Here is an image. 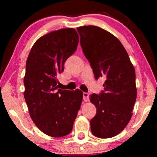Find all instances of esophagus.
<instances>
[{
	"label": "esophagus",
	"instance_id": "34e87169",
	"mask_svg": "<svg viewBox=\"0 0 157 157\" xmlns=\"http://www.w3.org/2000/svg\"><path fill=\"white\" fill-rule=\"evenodd\" d=\"M83 100L85 102H88L89 100V95L88 93H83Z\"/></svg>",
	"mask_w": 157,
	"mask_h": 157
}]
</instances>
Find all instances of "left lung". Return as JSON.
Segmentation results:
<instances>
[{"instance_id": "1", "label": "left lung", "mask_w": 157, "mask_h": 157, "mask_svg": "<svg viewBox=\"0 0 157 157\" xmlns=\"http://www.w3.org/2000/svg\"><path fill=\"white\" fill-rule=\"evenodd\" d=\"M77 30L95 79H105L104 90L90 96L97 109L90 122L91 132L101 139L113 137L132 118L137 95L134 68L123 44L112 34L94 25Z\"/></svg>"}]
</instances>
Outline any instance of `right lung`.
Returning a JSON list of instances; mask_svg holds the SVG:
<instances>
[{
  "mask_svg": "<svg viewBox=\"0 0 157 157\" xmlns=\"http://www.w3.org/2000/svg\"><path fill=\"white\" fill-rule=\"evenodd\" d=\"M78 42L73 28L51 32L34 43L26 62L23 94L29 113L36 126L50 136L71 133L81 107L83 93L59 89L57 79Z\"/></svg>",
  "mask_w": 157,
  "mask_h": 157,
  "instance_id": "1",
  "label": "right lung"
}]
</instances>
